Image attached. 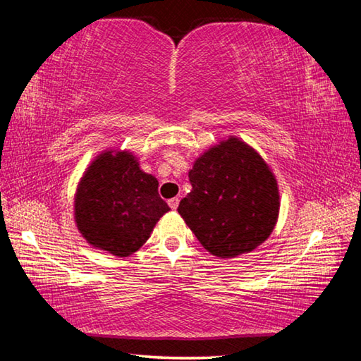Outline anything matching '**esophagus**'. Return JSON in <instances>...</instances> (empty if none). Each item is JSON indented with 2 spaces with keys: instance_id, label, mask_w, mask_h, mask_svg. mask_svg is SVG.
<instances>
[{
  "instance_id": "1",
  "label": "esophagus",
  "mask_w": 361,
  "mask_h": 361,
  "mask_svg": "<svg viewBox=\"0 0 361 361\" xmlns=\"http://www.w3.org/2000/svg\"><path fill=\"white\" fill-rule=\"evenodd\" d=\"M178 204H180V199L178 197H172V199H169V207L172 210H176L178 209Z\"/></svg>"
}]
</instances>
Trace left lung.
Here are the masks:
<instances>
[{
	"label": "left lung",
	"instance_id": "obj_1",
	"mask_svg": "<svg viewBox=\"0 0 361 361\" xmlns=\"http://www.w3.org/2000/svg\"><path fill=\"white\" fill-rule=\"evenodd\" d=\"M188 175L192 189L178 213L207 252L235 258L272 234L280 210L276 175L243 140L231 135L210 146Z\"/></svg>",
	"mask_w": 361,
	"mask_h": 361
}]
</instances>
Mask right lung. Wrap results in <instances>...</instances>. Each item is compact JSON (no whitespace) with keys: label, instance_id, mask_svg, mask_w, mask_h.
I'll return each mask as SVG.
<instances>
[{"label":"right lung","instance_id":"obj_1","mask_svg":"<svg viewBox=\"0 0 361 361\" xmlns=\"http://www.w3.org/2000/svg\"><path fill=\"white\" fill-rule=\"evenodd\" d=\"M156 176L140 169L130 151H102L78 183L75 223L87 243L126 258L149 239L170 207Z\"/></svg>","mask_w":361,"mask_h":361}]
</instances>
